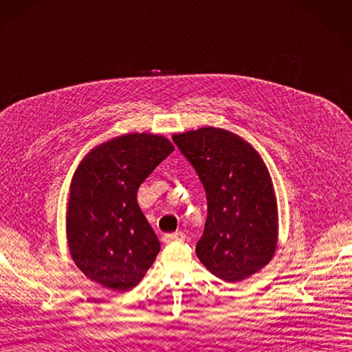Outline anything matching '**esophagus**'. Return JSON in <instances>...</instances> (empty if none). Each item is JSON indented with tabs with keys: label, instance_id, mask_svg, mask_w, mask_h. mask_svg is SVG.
<instances>
[{
	"label": "esophagus",
	"instance_id": "obj_1",
	"mask_svg": "<svg viewBox=\"0 0 352 352\" xmlns=\"http://www.w3.org/2000/svg\"><path fill=\"white\" fill-rule=\"evenodd\" d=\"M186 236L183 232H175V233H165L164 236H162V241L165 242V244H169V242L173 241H183Z\"/></svg>",
	"mask_w": 352,
	"mask_h": 352
}]
</instances>
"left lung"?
I'll return each instance as SVG.
<instances>
[{"mask_svg": "<svg viewBox=\"0 0 352 352\" xmlns=\"http://www.w3.org/2000/svg\"><path fill=\"white\" fill-rule=\"evenodd\" d=\"M173 140L208 202L197 257L223 281H244L272 260L278 242L276 197L263 159L244 138L212 126Z\"/></svg>", "mask_w": 352, "mask_h": 352, "instance_id": "obj_1", "label": "left lung"}]
</instances>
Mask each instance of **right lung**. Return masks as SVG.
Masks as SVG:
<instances>
[{
	"instance_id": "add662e5",
	"label": "right lung",
	"mask_w": 352,
	"mask_h": 352,
	"mask_svg": "<svg viewBox=\"0 0 352 352\" xmlns=\"http://www.w3.org/2000/svg\"><path fill=\"white\" fill-rule=\"evenodd\" d=\"M173 151L162 135L126 133L90 150L76 169L67 210L69 254L108 290H131L160 251L137 192Z\"/></svg>"
}]
</instances>
